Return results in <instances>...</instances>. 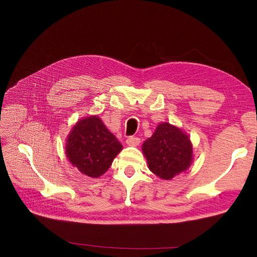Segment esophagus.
<instances>
[{"instance_id": "obj_1", "label": "esophagus", "mask_w": 257, "mask_h": 257, "mask_svg": "<svg viewBox=\"0 0 257 257\" xmlns=\"http://www.w3.org/2000/svg\"><path fill=\"white\" fill-rule=\"evenodd\" d=\"M125 144L130 147H136L140 144V139L137 137H129L125 140Z\"/></svg>"}]
</instances>
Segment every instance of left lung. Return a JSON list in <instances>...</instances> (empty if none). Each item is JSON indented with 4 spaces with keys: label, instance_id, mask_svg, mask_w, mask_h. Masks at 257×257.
<instances>
[{
    "label": "left lung",
    "instance_id": "8db88e82",
    "mask_svg": "<svg viewBox=\"0 0 257 257\" xmlns=\"http://www.w3.org/2000/svg\"><path fill=\"white\" fill-rule=\"evenodd\" d=\"M149 170L163 180H171L188 170L193 162V146L189 135L169 122H160L143 144Z\"/></svg>",
    "mask_w": 257,
    "mask_h": 257
}]
</instances>
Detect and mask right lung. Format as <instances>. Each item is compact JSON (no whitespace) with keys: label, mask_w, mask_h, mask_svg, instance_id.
Wrapping results in <instances>:
<instances>
[{"label":"right lung","mask_w":257,"mask_h":257,"mask_svg":"<svg viewBox=\"0 0 257 257\" xmlns=\"http://www.w3.org/2000/svg\"><path fill=\"white\" fill-rule=\"evenodd\" d=\"M121 150L122 145L95 114L79 119L65 144L68 161L89 178L102 176Z\"/></svg>","instance_id":"obj_1"}]
</instances>
